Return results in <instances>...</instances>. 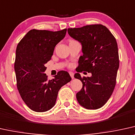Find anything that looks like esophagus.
<instances>
[{"instance_id":"obj_1","label":"esophagus","mask_w":135,"mask_h":135,"mask_svg":"<svg viewBox=\"0 0 135 135\" xmlns=\"http://www.w3.org/2000/svg\"><path fill=\"white\" fill-rule=\"evenodd\" d=\"M69 74H70V75L71 78L73 79V78H74V73H73V72H71L70 71V72H69Z\"/></svg>"}]
</instances>
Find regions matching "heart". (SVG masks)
<instances>
[{"label": "heart", "instance_id": "b5f03b06", "mask_svg": "<svg viewBox=\"0 0 135 135\" xmlns=\"http://www.w3.org/2000/svg\"><path fill=\"white\" fill-rule=\"evenodd\" d=\"M71 40H70V41H71Z\"/></svg>", "mask_w": 135, "mask_h": 135}]
</instances>
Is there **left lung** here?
<instances>
[{
    "instance_id": "obj_1",
    "label": "left lung",
    "mask_w": 135,
    "mask_h": 135,
    "mask_svg": "<svg viewBox=\"0 0 135 135\" xmlns=\"http://www.w3.org/2000/svg\"><path fill=\"white\" fill-rule=\"evenodd\" d=\"M70 36L82 45L83 55L78 61V72L91 73V77H74L83 83L76 97L80 105L86 109L96 110L107 103L117 83L119 55L117 40L113 34L102 24L68 28Z\"/></svg>"
}]
</instances>
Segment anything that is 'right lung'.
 Here are the masks:
<instances>
[{"mask_svg":"<svg viewBox=\"0 0 135 135\" xmlns=\"http://www.w3.org/2000/svg\"><path fill=\"white\" fill-rule=\"evenodd\" d=\"M66 28L53 32L30 30L18 44L14 69L17 87L20 97L29 108L44 112L55 105L58 92L71 81L69 73L60 71L52 80L44 71L57 44L64 38Z\"/></svg>","mask_w":135,"mask_h":135,"instance_id":"add662e5","label":"right lung"}]
</instances>
